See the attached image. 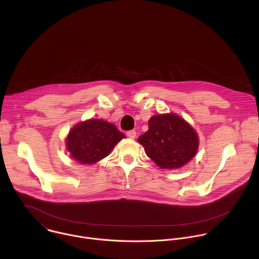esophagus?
I'll return each mask as SVG.
<instances>
[{"mask_svg": "<svg viewBox=\"0 0 259 259\" xmlns=\"http://www.w3.org/2000/svg\"><path fill=\"white\" fill-rule=\"evenodd\" d=\"M127 136L129 138H135L136 137V131L135 130H130L127 132Z\"/></svg>", "mask_w": 259, "mask_h": 259, "instance_id": "34e87169", "label": "esophagus"}]
</instances>
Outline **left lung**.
<instances>
[{"label": "left lung", "mask_w": 259, "mask_h": 259, "mask_svg": "<svg viewBox=\"0 0 259 259\" xmlns=\"http://www.w3.org/2000/svg\"><path fill=\"white\" fill-rule=\"evenodd\" d=\"M146 156L162 169H179L196 156L199 136L196 130L174 113L153 116L149 130L138 137Z\"/></svg>", "instance_id": "left-lung-1"}]
</instances>
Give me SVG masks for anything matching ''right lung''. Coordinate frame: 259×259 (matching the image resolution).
<instances>
[{
	"instance_id": "1",
	"label": "right lung",
	"mask_w": 259,
	"mask_h": 259,
	"mask_svg": "<svg viewBox=\"0 0 259 259\" xmlns=\"http://www.w3.org/2000/svg\"><path fill=\"white\" fill-rule=\"evenodd\" d=\"M123 138L125 135L114 124L89 119L69 130L65 146L71 159L83 165H92L107 157Z\"/></svg>"
}]
</instances>
